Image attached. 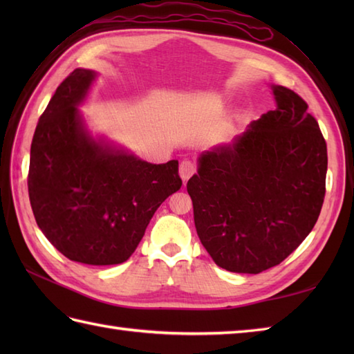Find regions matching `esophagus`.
Returning a JSON list of instances; mask_svg holds the SVG:
<instances>
[{
    "mask_svg": "<svg viewBox=\"0 0 354 354\" xmlns=\"http://www.w3.org/2000/svg\"><path fill=\"white\" fill-rule=\"evenodd\" d=\"M196 164H194L193 161L190 160H183L181 162H179V176L183 178V181L185 183L187 179H189L190 176H193L194 173H196Z\"/></svg>",
    "mask_w": 354,
    "mask_h": 354,
    "instance_id": "esophagus-1",
    "label": "esophagus"
}]
</instances>
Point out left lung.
<instances>
[{
  "instance_id": "8db88e82",
  "label": "left lung",
  "mask_w": 354,
  "mask_h": 354,
  "mask_svg": "<svg viewBox=\"0 0 354 354\" xmlns=\"http://www.w3.org/2000/svg\"><path fill=\"white\" fill-rule=\"evenodd\" d=\"M272 89L277 108L231 145L202 155L187 183L201 243L230 272L280 265L309 236L326 196L318 122L292 89Z\"/></svg>"
}]
</instances>
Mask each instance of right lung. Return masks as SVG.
<instances>
[{
  "mask_svg": "<svg viewBox=\"0 0 354 354\" xmlns=\"http://www.w3.org/2000/svg\"><path fill=\"white\" fill-rule=\"evenodd\" d=\"M94 77L77 68L57 86L36 126L27 185L48 242L73 261L108 266L131 257L183 181L176 160L150 164L89 137L77 104Z\"/></svg>",
  "mask_w": 354,
  "mask_h": 354,
  "instance_id": "obj_1",
  "label": "right lung"
}]
</instances>
